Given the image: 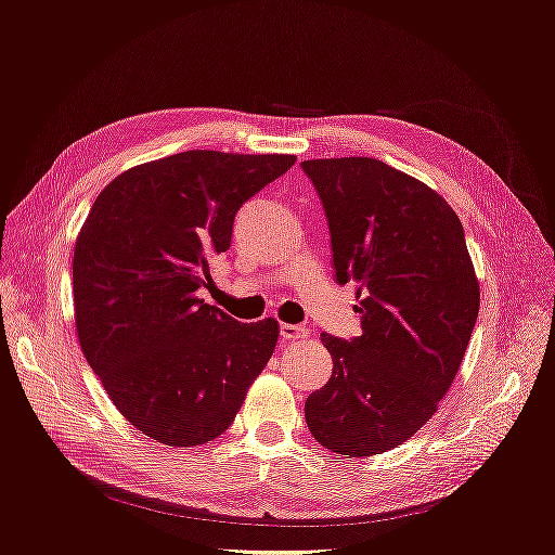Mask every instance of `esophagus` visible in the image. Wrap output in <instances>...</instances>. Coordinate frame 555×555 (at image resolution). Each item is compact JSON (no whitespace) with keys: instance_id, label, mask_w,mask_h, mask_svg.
I'll use <instances>...</instances> for the list:
<instances>
[{"instance_id":"34e87169","label":"esophagus","mask_w":555,"mask_h":555,"mask_svg":"<svg viewBox=\"0 0 555 555\" xmlns=\"http://www.w3.org/2000/svg\"><path fill=\"white\" fill-rule=\"evenodd\" d=\"M280 338H282V343H294L300 338H308V328L296 326V324H280Z\"/></svg>"}]
</instances>
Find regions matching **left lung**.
<instances>
[{
    "label": "left lung",
    "instance_id": "8db88e82",
    "mask_svg": "<svg viewBox=\"0 0 555 555\" xmlns=\"http://www.w3.org/2000/svg\"><path fill=\"white\" fill-rule=\"evenodd\" d=\"M322 198L335 280L359 284L361 335L322 333L331 379L308 396L314 440L345 459L410 440L438 412L479 314L463 224L447 201L371 157L300 162Z\"/></svg>",
    "mask_w": 555,
    "mask_h": 555
}]
</instances>
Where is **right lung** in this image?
<instances>
[{"mask_svg": "<svg viewBox=\"0 0 555 555\" xmlns=\"http://www.w3.org/2000/svg\"><path fill=\"white\" fill-rule=\"evenodd\" d=\"M294 162L188 150L96 196L74 249L76 331L113 405L150 440L220 438L273 357L275 319L236 322L196 292L231 247L241 206Z\"/></svg>", "mask_w": 555, "mask_h": 555, "instance_id": "add662e5", "label": "right lung"}]
</instances>
